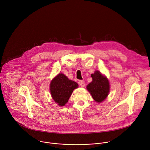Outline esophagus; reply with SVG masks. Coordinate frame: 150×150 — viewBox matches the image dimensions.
<instances>
[{
  "label": "esophagus",
  "instance_id": "esophagus-1",
  "mask_svg": "<svg viewBox=\"0 0 150 150\" xmlns=\"http://www.w3.org/2000/svg\"><path fill=\"white\" fill-rule=\"evenodd\" d=\"M79 85H80V86L82 87H83L85 86V82H84V81H83V80L79 81Z\"/></svg>",
  "mask_w": 150,
  "mask_h": 150
}]
</instances>
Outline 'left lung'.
Wrapping results in <instances>:
<instances>
[{
  "label": "left lung",
  "mask_w": 150,
  "mask_h": 150,
  "mask_svg": "<svg viewBox=\"0 0 150 150\" xmlns=\"http://www.w3.org/2000/svg\"><path fill=\"white\" fill-rule=\"evenodd\" d=\"M91 76L93 81L88 84L87 89L96 102L101 103L109 95L110 91L109 80L98 71H95Z\"/></svg>",
  "instance_id": "left-lung-1"
}]
</instances>
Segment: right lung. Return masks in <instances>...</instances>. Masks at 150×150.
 <instances>
[{"label": "right lung", "instance_id": "obj_1", "mask_svg": "<svg viewBox=\"0 0 150 150\" xmlns=\"http://www.w3.org/2000/svg\"><path fill=\"white\" fill-rule=\"evenodd\" d=\"M78 84L63 74H59L50 82V90L52 98L60 106L65 105L68 101L74 89Z\"/></svg>", "mask_w": 150, "mask_h": 150}]
</instances>
